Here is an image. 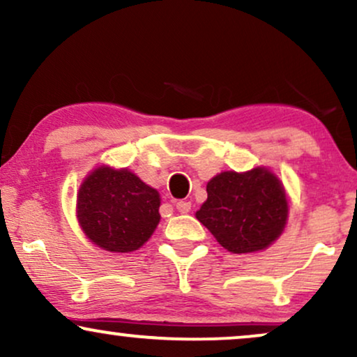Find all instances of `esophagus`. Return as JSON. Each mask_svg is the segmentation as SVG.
<instances>
[{
  "label": "esophagus",
  "instance_id": "1",
  "mask_svg": "<svg viewBox=\"0 0 357 357\" xmlns=\"http://www.w3.org/2000/svg\"><path fill=\"white\" fill-rule=\"evenodd\" d=\"M176 209H178V212H181V214H186V212L191 211V202L178 201L176 202Z\"/></svg>",
  "mask_w": 357,
  "mask_h": 357
}]
</instances>
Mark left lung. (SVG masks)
<instances>
[{
	"mask_svg": "<svg viewBox=\"0 0 357 357\" xmlns=\"http://www.w3.org/2000/svg\"><path fill=\"white\" fill-rule=\"evenodd\" d=\"M207 199L196 218L224 249L250 254L282 236L288 201L280 179L267 168L224 171L207 183Z\"/></svg>",
	"mask_w": 357,
	"mask_h": 357,
	"instance_id": "obj_1",
	"label": "left lung"
}]
</instances>
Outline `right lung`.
<instances>
[{
	"mask_svg": "<svg viewBox=\"0 0 357 357\" xmlns=\"http://www.w3.org/2000/svg\"><path fill=\"white\" fill-rule=\"evenodd\" d=\"M160 194L126 168L98 166L80 184L77 219L89 241L108 252H133L160 222Z\"/></svg>",
	"mask_w": 357,
	"mask_h": 357,
	"instance_id": "right-lung-1",
	"label": "right lung"
}]
</instances>
